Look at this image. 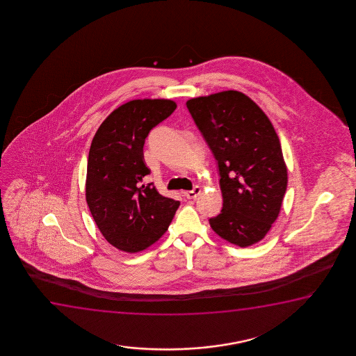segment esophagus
Wrapping results in <instances>:
<instances>
[{"label": "esophagus", "instance_id": "1", "mask_svg": "<svg viewBox=\"0 0 356 356\" xmlns=\"http://www.w3.org/2000/svg\"><path fill=\"white\" fill-rule=\"evenodd\" d=\"M200 191L202 190H200V186H195V187H193V190L187 191V192H186V198H187V200H195V198L198 197V195H200Z\"/></svg>", "mask_w": 356, "mask_h": 356}]
</instances>
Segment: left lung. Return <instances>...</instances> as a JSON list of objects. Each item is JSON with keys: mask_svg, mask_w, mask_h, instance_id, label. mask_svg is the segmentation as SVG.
I'll use <instances>...</instances> for the list:
<instances>
[{"mask_svg": "<svg viewBox=\"0 0 356 356\" xmlns=\"http://www.w3.org/2000/svg\"><path fill=\"white\" fill-rule=\"evenodd\" d=\"M186 106L218 161L222 209L209 219L221 238L248 247L266 236L287 190L277 134L248 96L222 91Z\"/></svg>", "mask_w": 356, "mask_h": 356, "instance_id": "obj_1", "label": "left lung"}]
</instances>
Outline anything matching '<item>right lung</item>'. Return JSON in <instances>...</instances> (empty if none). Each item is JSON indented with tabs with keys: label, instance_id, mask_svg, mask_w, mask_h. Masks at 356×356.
I'll return each mask as SVG.
<instances>
[{
	"label": "right lung",
	"instance_id": "obj_1",
	"mask_svg": "<svg viewBox=\"0 0 356 356\" xmlns=\"http://www.w3.org/2000/svg\"><path fill=\"white\" fill-rule=\"evenodd\" d=\"M170 99H134L108 115L88 152L86 202L104 238L136 253L165 234L180 205L142 184L151 170L143 158L148 134L170 117Z\"/></svg>",
	"mask_w": 356,
	"mask_h": 356
}]
</instances>
